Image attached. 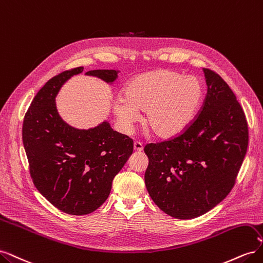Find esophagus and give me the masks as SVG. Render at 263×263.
<instances>
[{"label":"esophagus","instance_id":"1","mask_svg":"<svg viewBox=\"0 0 263 263\" xmlns=\"http://www.w3.org/2000/svg\"><path fill=\"white\" fill-rule=\"evenodd\" d=\"M134 150L137 151V153H140V151H142V144L139 141H135L134 142Z\"/></svg>","mask_w":263,"mask_h":263}]
</instances>
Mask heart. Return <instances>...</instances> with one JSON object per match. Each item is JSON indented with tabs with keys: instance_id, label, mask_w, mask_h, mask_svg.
<instances>
[{
	"instance_id": "obj_1",
	"label": "heart",
	"mask_w": 263,
	"mask_h": 263,
	"mask_svg": "<svg viewBox=\"0 0 263 263\" xmlns=\"http://www.w3.org/2000/svg\"><path fill=\"white\" fill-rule=\"evenodd\" d=\"M204 95L203 84L195 77L172 70H154L134 77L124 95L113 103V110L123 130L128 132L146 112L144 124L157 137L172 138L192 123Z\"/></svg>"
}]
</instances>
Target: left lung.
<instances>
[{"instance_id": "left-lung-1", "label": "left lung", "mask_w": 263, "mask_h": 263, "mask_svg": "<svg viewBox=\"0 0 263 263\" xmlns=\"http://www.w3.org/2000/svg\"><path fill=\"white\" fill-rule=\"evenodd\" d=\"M203 71L208 94L196 118L179 136L144 149L148 193L179 219L201 216L224 200L248 148V124L236 95L216 72Z\"/></svg>"}]
</instances>
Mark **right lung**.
Listing matches in <instances>:
<instances>
[{"label": "right lung", "instance_id": "obj_1", "mask_svg": "<svg viewBox=\"0 0 263 263\" xmlns=\"http://www.w3.org/2000/svg\"><path fill=\"white\" fill-rule=\"evenodd\" d=\"M83 67L63 71L38 91L24 117L23 144L34 185L54 208L85 215L106 201L112 182L133 154L134 142L107 122L78 129L60 117L55 97ZM116 70H91L86 76L113 83Z\"/></svg>", "mask_w": 263, "mask_h": 263}]
</instances>
